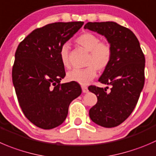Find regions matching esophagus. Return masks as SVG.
Masks as SVG:
<instances>
[{"label": "esophagus", "instance_id": "34e87169", "mask_svg": "<svg viewBox=\"0 0 156 156\" xmlns=\"http://www.w3.org/2000/svg\"><path fill=\"white\" fill-rule=\"evenodd\" d=\"M81 89H82L83 93H87V92L88 91V89H87V87H86V86H82V87H81Z\"/></svg>", "mask_w": 156, "mask_h": 156}]
</instances>
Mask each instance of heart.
Segmentation results:
<instances>
[{"label":"heart","mask_w":156,"mask_h":156,"mask_svg":"<svg viewBox=\"0 0 156 156\" xmlns=\"http://www.w3.org/2000/svg\"><path fill=\"white\" fill-rule=\"evenodd\" d=\"M77 44L89 52L85 69H75L67 74L69 81L86 85L96 77L97 70L104 71L109 66L112 57V49L110 43L100 41L99 37L91 33H84L80 35L76 40ZM59 58L62 64L66 68L70 67L69 47L64 44L60 49Z\"/></svg>","instance_id":"b5f03b06"}]
</instances>
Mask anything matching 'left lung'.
Returning a JSON list of instances; mask_svg holds the SVG:
<instances>
[{
  "label": "left lung",
  "mask_w": 156,
  "mask_h": 156,
  "mask_svg": "<svg viewBox=\"0 0 156 156\" xmlns=\"http://www.w3.org/2000/svg\"><path fill=\"white\" fill-rule=\"evenodd\" d=\"M107 38L112 57L99 78L107 89L90 85L98 102L89 110L92 121L107 128L121 124L132 113L145 82V56L138 39L129 29L115 22H88L84 27ZM108 88V87H107Z\"/></svg>",
  "instance_id": "left-lung-1"
}]
</instances>
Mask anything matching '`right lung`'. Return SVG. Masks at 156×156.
Wrapping results in <instances>:
<instances>
[{"instance_id":"add662e5","label":"right lung","mask_w":156,"mask_h":156,"mask_svg":"<svg viewBox=\"0 0 156 156\" xmlns=\"http://www.w3.org/2000/svg\"><path fill=\"white\" fill-rule=\"evenodd\" d=\"M83 24L58 22L36 29L15 52L12 80L18 102L26 117L41 129L61 125L69 104L81 94L78 83H60L66 72L59 52Z\"/></svg>"}]
</instances>
